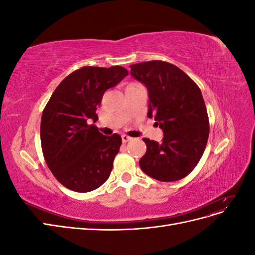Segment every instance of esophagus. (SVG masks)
<instances>
[{"mask_svg":"<svg viewBox=\"0 0 255 255\" xmlns=\"http://www.w3.org/2000/svg\"><path fill=\"white\" fill-rule=\"evenodd\" d=\"M121 138H122V141H123V142H128V141H129L130 139H132V138H130V137L128 136V135H122Z\"/></svg>","mask_w":255,"mask_h":255,"instance_id":"esophagus-1","label":"esophagus"}]
</instances>
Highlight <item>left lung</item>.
<instances>
[{"label": "left lung", "mask_w": 255, "mask_h": 255, "mask_svg": "<svg viewBox=\"0 0 255 255\" xmlns=\"http://www.w3.org/2000/svg\"><path fill=\"white\" fill-rule=\"evenodd\" d=\"M129 68L130 75L148 90V117L164 133L160 142L143 138L146 152L139 160L141 170L161 182L181 180L202 157L210 133L201 90L180 68L166 61Z\"/></svg>", "instance_id": "1"}]
</instances>
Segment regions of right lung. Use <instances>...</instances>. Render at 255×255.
<instances>
[{"label": "right lung", "instance_id": "1", "mask_svg": "<svg viewBox=\"0 0 255 255\" xmlns=\"http://www.w3.org/2000/svg\"><path fill=\"white\" fill-rule=\"evenodd\" d=\"M128 74L121 66L83 67L54 90L40 126L42 152L50 170L67 188L88 192L106 182L121 145L118 134L104 136L92 125L104 92Z\"/></svg>", "mask_w": 255, "mask_h": 255}]
</instances>
